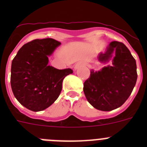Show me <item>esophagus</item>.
Returning a JSON list of instances; mask_svg holds the SVG:
<instances>
[{"label":"esophagus","instance_id":"esophagus-1","mask_svg":"<svg viewBox=\"0 0 147 147\" xmlns=\"http://www.w3.org/2000/svg\"><path fill=\"white\" fill-rule=\"evenodd\" d=\"M84 65H85V62H77V63H76V64L75 65V66H74L75 70L77 69L78 67H80V66Z\"/></svg>","mask_w":147,"mask_h":147}]
</instances>
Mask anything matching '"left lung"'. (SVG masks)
<instances>
[{
  "mask_svg": "<svg viewBox=\"0 0 147 147\" xmlns=\"http://www.w3.org/2000/svg\"><path fill=\"white\" fill-rule=\"evenodd\" d=\"M111 65L98 71H90L84 82L87 100L96 109L111 111L121 107L129 98L137 81V66L134 57L124 43L113 41L105 53H100L98 60Z\"/></svg>",
  "mask_w": 147,
  "mask_h": 147,
  "instance_id": "left-lung-1",
  "label": "left lung"
}]
</instances>
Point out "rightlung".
I'll return each mask as SVG.
<instances>
[{"label":"right lung","mask_w":147,"mask_h":147,"mask_svg":"<svg viewBox=\"0 0 147 147\" xmlns=\"http://www.w3.org/2000/svg\"><path fill=\"white\" fill-rule=\"evenodd\" d=\"M60 42L52 38L34 40L23 45L13 59L11 87L13 94L23 106L38 112L57 99L62 81L73 73L71 68L59 70L49 65Z\"/></svg>","instance_id":"add662e5"}]
</instances>
